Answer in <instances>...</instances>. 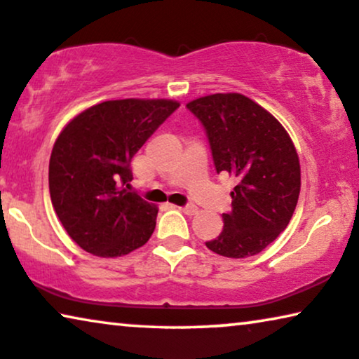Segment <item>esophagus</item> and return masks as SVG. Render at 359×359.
<instances>
[{
    "label": "esophagus",
    "mask_w": 359,
    "mask_h": 359,
    "mask_svg": "<svg viewBox=\"0 0 359 359\" xmlns=\"http://www.w3.org/2000/svg\"><path fill=\"white\" fill-rule=\"evenodd\" d=\"M180 210L184 211L185 215H189V216H191V215H196V211H198V208H196L195 205H185V206H182Z\"/></svg>",
    "instance_id": "obj_1"
}]
</instances>
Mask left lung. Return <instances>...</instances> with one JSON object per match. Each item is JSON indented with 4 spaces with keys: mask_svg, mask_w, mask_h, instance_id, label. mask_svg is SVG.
<instances>
[{
    "mask_svg": "<svg viewBox=\"0 0 359 359\" xmlns=\"http://www.w3.org/2000/svg\"><path fill=\"white\" fill-rule=\"evenodd\" d=\"M187 109L203 125L216 172L237 180L224 228L206 247L229 259L259 254L286 229L299 198L294 144L273 115L242 94L205 95Z\"/></svg>",
    "mask_w": 359,
    "mask_h": 359,
    "instance_id": "1",
    "label": "left lung"
}]
</instances>
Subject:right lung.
<instances>
[{
  "label": "right lung",
  "instance_id": "right-lung-1",
  "mask_svg": "<svg viewBox=\"0 0 359 359\" xmlns=\"http://www.w3.org/2000/svg\"><path fill=\"white\" fill-rule=\"evenodd\" d=\"M179 105L169 99L105 100L60 133L50 156V198L81 249L109 259L149 241L158 208L128 190L130 163Z\"/></svg>",
  "mask_w": 359,
  "mask_h": 359
}]
</instances>
